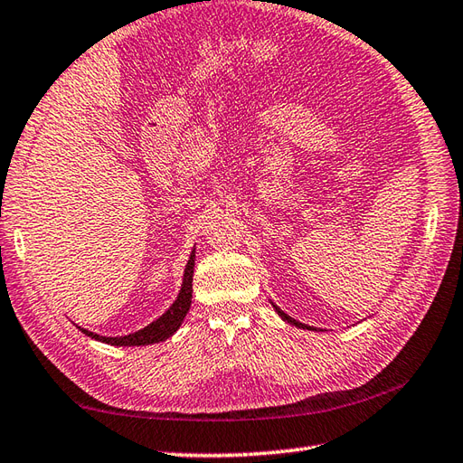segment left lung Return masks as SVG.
Segmentation results:
<instances>
[{
	"label": "left lung",
	"instance_id": "obj_1",
	"mask_svg": "<svg viewBox=\"0 0 463 463\" xmlns=\"http://www.w3.org/2000/svg\"><path fill=\"white\" fill-rule=\"evenodd\" d=\"M271 305H273V309H275V313L277 315H279L281 318H283V321H287V323H289V325H293V326H297V328H307V331H317V328H313V326H309V325H303V323H299V321H297V318H293V317H289V315H287L283 309H279V307H277L273 301H271Z\"/></svg>",
	"mask_w": 463,
	"mask_h": 463
}]
</instances>
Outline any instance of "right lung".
<instances>
[{
    "instance_id": "obj_1",
    "label": "right lung",
    "mask_w": 463,
    "mask_h": 463,
    "mask_svg": "<svg viewBox=\"0 0 463 463\" xmlns=\"http://www.w3.org/2000/svg\"><path fill=\"white\" fill-rule=\"evenodd\" d=\"M194 261H196V248L192 250L190 253V260L184 267V277H182V287L178 291L176 301H174L168 311H164L156 321H152L150 325H146L145 328H140V331L135 333H128V335H122V336H102L89 331V328L79 326L80 331H83L87 336L95 338L99 343H105L110 346H146V345H154V343H162L170 338L174 333L178 331L180 325L184 323V318H186L188 311H190V305H192V277H194Z\"/></svg>"
}]
</instances>
